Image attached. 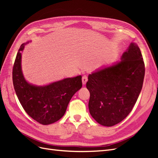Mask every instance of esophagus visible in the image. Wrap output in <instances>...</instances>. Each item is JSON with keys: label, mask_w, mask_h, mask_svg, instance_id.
Instances as JSON below:
<instances>
[{"label": "esophagus", "mask_w": 158, "mask_h": 158, "mask_svg": "<svg viewBox=\"0 0 158 158\" xmlns=\"http://www.w3.org/2000/svg\"><path fill=\"white\" fill-rule=\"evenodd\" d=\"M88 81V76L86 75H84L82 76V84L83 85H85V84H86Z\"/></svg>", "instance_id": "esophagus-1"}]
</instances>
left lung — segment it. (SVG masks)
<instances>
[{
  "mask_svg": "<svg viewBox=\"0 0 158 158\" xmlns=\"http://www.w3.org/2000/svg\"><path fill=\"white\" fill-rule=\"evenodd\" d=\"M145 66L140 48L132 42L118 61L88 75L89 113L101 125L112 127L131 113L142 88Z\"/></svg>",
  "mask_w": 158,
  "mask_h": 158,
  "instance_id": "obj_1",
  "label": "left lung"
}]
</instances>
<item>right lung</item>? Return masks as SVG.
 Returning <instances> with one entry per match:
<instances>
[{"label": "right lung", "mask_w": 158, "mask_h": 158, "mask_svg": "<svg viewBox=\"0 0 158 158\" xmlns=\"http://www.w3.org/2000/svg\"><path fill=\"white\" fill-rule=\"evenodd\" d=\"M18 50L13 66L12 80L17 97L25 111L41 125H50L63 117L69 102L82 88V76L66 78L44 85L29 83L22 69V52L25 45Z\"/></svg>", "instance_id": "obj_1"}]
</instances>
